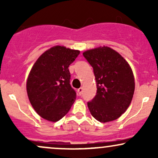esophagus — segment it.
Returning <instances> with one entry per match:
<instances>
[{
	"instance_id": "esophagus-1",
	"label": "esophagus",
	"mask_w": 158,
	"mask_h": 158,
	"mask_svg": "<svg viewBox=\"0 0 158 158\" xmlns=\"http://www.w3.org/2000/svg\"><path fill=\"white\" fill-rule=\"evenodd\" d=\"M82 92H83L82 88H79V89H78V94H79V95H81V94H82Z\"/></svg>"
}]
</instances>
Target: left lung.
<instances>
[{"mask_svg": "<svg viewBox=\"0 0 158 158\" xmlns=\"http://www.w3.org/2000/svg\"><path fill=\"white\" fill-rule=\"evenodd\" d=\"M94 69L97 94L88 106L91 115L101 123L119 118L127 110L135 92L133 72L120 54L108 47L83 52Z\"/></svg>", "mask_w": 158, "mask_h": 158, "instance_id": "left-lung-1", "label": "left lung"}]
</instances>
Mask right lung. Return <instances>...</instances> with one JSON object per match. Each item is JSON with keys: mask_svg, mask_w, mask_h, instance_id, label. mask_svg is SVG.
Instances as JSON below:
<instances>
[{"mask_svg": "<svg viewBox=\"0 0 158 158\" xmlns=\"http://www.w3.org/2000/svg\"><path fill=\"white\" fill-rule=\"evenodd\" d=\"M80 51L54 46L42 54L30 70L27 92L36 113L42 118L57 122L66 115L77 97L70 84L69 65Z\"/></svg>", "mask_w": 158, "mask_h": 158, "instance_id": "add662e5", "label": "right lung"}]
</instances>
